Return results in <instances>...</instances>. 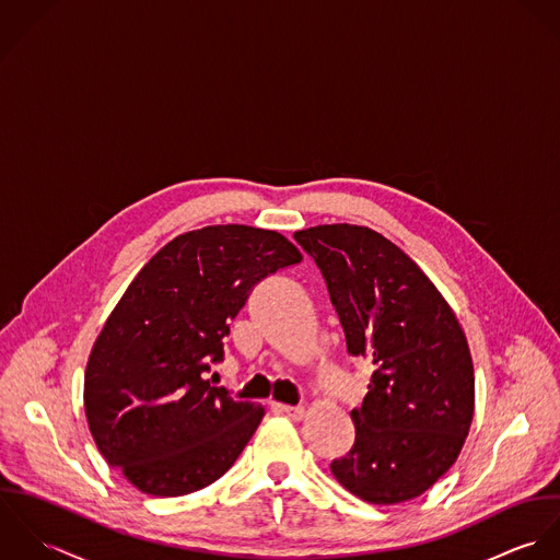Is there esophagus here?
Segmentation results:
<instances>
[{
    "label": "esophagus",
    "instance_id": "1",
    "mask_svg": "<svg viewBox=\"0 0 560 560\" xmlns=\"http://www.w3.org/2000/svg\"><path fill=\"white\" fill-rule=\"evenodd\" d=\"M275 409H277L279 413H285V416L294 418V420H301V418L305 416V409H303V407H290V405H275Z\"/></svg>",
    "mask_w": 560,
    "mask_h": 560
}]
</instances>
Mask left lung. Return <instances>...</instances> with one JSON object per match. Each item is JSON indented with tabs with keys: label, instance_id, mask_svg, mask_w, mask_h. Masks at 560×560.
I'll return each instance as SVG.
<instances>
[{
	"label": "left lung",
	"instance_id": "obj_1",
	"mask_svg": "<svg viewBox=\"0 0 560 560\" xmlns=\"http://www.w3.org/2000/svg\"><path fill=\"white\" fill-rule=\"evenodd\" d=\"M294 240L320 268L346 348L374 372L350 411L354 444L331 471L370 504H400L431 489L456 460L474 418V365L446 299L381 233L318 224Z\"/></svg>",
	"mask_w": 560,
	"mask_h": 560
}]
</instances>
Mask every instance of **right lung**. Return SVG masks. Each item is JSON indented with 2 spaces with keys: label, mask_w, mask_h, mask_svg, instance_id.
Here are the masks:
<instances>
[{
  "label": "right lung",
  "mask_w": 560,
  "mask_h": 560,
  "mask_svg": "<svg viewBox=\"0 0 560 560\" xmlns=\"http://www.w3.org/2000/svg\"><path fill=\"white\" fill-rule=\"evenodd\" d=\"M301 259L277 231L212 224L171 240L129 283L91 350L84 409L100 452L136 489L186 495L235 463L264 407L233 400L206 372L250 290Z\"/></svg>",
  "instance_id": "right-lung-1"
}]
</instances>
